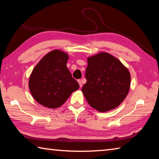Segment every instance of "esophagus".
Instances as JSON below:
<instances>
[{
    "label": "esophagus",
    "instance_id": "obj_1",
    "mask_svg": "<svg viewBox=\"0 0 159 159\" xmlns=\"http://www.w3.org/2000/svg\"><path fill=\"white\" fill-rule=\"evenodd\" d=\"M78 83H79V86H80V88H81L82 87V82H81V80H78Z\"/></svg>",
    "mask_w": 159,
    "mask_h": 159
}]
</instances>
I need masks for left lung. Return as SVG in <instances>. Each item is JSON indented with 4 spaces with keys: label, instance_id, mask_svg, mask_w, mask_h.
Masks as SVG:
<instances>
[{
    "label": "left lung",
    "instance_id": "8db88e82",
    "mask_svg": "<svg viewBox=\"0 0 159 159\" xmlns=\"http://www.w3.org/2000/svg\"><path fill=\"white\" fill-rule=\"evenodd\" d=\"M87 60V82L81 90L86 100L90 107L100 112L116 108L130 90V71L119 60L105 52Z\"/></svg>",
    "mask_w": 159,
    "mask_h": 159
}]
</instances>
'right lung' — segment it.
I'll return each instance as SVG.
<instances>
[{
  "mask_svg": "<svg viewBox=\"0 0 159 159\" xmlns=\"http://www.w3.org/2000/svg\"><path fill=\"white\" fill-rule=\"evenodd\" d=\"M69 55L60 50L46 54L32 71L29 88L38 103L50 109L61 107L79 84L66 66Z\"/></svg>",
  "mask_w": 159,
  "mask_h": 159,
  "instance_id": "right-lung-1",
  "label": "right lung"
}]
</instances>
